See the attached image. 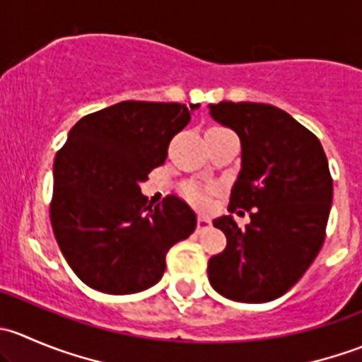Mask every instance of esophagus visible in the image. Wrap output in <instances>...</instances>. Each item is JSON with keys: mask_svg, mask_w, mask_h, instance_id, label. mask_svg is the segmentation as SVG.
I'll use <instances>...</instances> for the list:
<instances>
[{"mask_svg": "<svg viewBox=\"0 0 362 362\" xmlns=\"http://www.w3.org/2000/svg\"><path fill=\"white\" fill-rule=\"evenodd\" d=\"M210 226V218L204 217V215H198V231H203Z\"/></svg>", "mask_w": 362, "mask_h": 362, "instance_id": "34e87169", "label": "esophagus"}]
</instances>
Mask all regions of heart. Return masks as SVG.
Returning a JSON list of instances; mask_svg holds the SVG:
<instances>
[{"label":"heart","mask_w":362,"mask_h":362,"mask_svg":"<svg viewBox=\"0 0 362 362\" xmlns=\"http://www.w3.org/2000/svg\"><path fill=\"white\" fill-rule=\"evenodd\" d=\"M187 198L191 199V202H194L198 204H203L204 202H206V196H204V192L199 187H189L187 189Z\"/></svg>","instance_id":"obj_1"}]
</instances>
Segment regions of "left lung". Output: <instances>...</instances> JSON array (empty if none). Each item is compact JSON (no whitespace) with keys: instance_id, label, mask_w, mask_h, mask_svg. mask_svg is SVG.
I'll list each match as a JSON object with an SVG mask.
<instances>
[{"instance_id":"8db88e82","label":"left lung","mask_w":362,"mask_h":362,"mask_svg":"<svg viewBox=\"0 0 362 362\" xmlns=\"http://www.w3.org/2000/svg\"><path fill=\"white\" fill-rule=\"evenodd\" d=\"M208 108L242 144L229 211H250L243 229L233 215L214 218L228 245L208 261V280L233 301H273L305 275L324 243L333 203L327 158L315 134L273 105L221 101Z\"/></svg>"}]
</instances>
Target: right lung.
I'll use <instances>...</instances> for the list:
<instances>
[{
    "mask_svg": "<svg viewBox=\"0 0 362 362\" xmlns=\"http://www.w3.org/2000/svg\"><path fill=\"white\" fill-rule=\"evenodd\" d=\"M192 108L122 101L69 129L54 160L50 221L64 259L90 289L120 296L156 286L168 250L194 233L187 203L168 196L152 206L140 189Z\"/></svg>",
    "mask_w": 362,
    "mask_h": 362,
    "instance_id": "add662e5",
    "label": "right lung"
}]
</instances>
